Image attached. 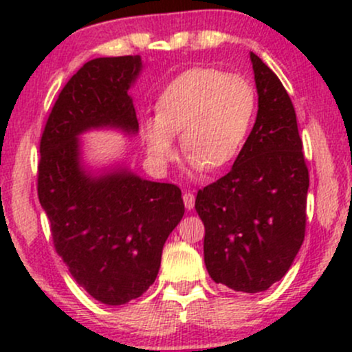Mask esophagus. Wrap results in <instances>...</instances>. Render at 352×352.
<instances>
[{"label": "esophagus", "mask_w": 352, "mask_h": 352, "mask_svg": "<svg viewBox=\"0 0 352 352\" xmlns=\"http://www.w3.org/2000/svg\"><path fill=\"white\" fill-rule=\"evenodd\" d=\"M184 204L188 210L193 208V205H195V195H193V192H185L184 193Z\"/></svg>", "instance_id": "esophagus-1"}]
</instances>
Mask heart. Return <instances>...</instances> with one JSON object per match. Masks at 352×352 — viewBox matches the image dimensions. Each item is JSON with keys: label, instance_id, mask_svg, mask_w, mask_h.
<instances>
[{"label": "heart", "instance_id": "b5f03b06", "mask_svg": "<svg viewBox=\"0 0 352 352\" xmlns=\"http://www.w3.org/2000/svg\"><path fill=\"white\" fill-rule=\"evenodd\" d=\"M254 89L238 74L195 67L170 80L155 102V117L140 127L148 159L165 167L175 159L173 135L197 168L227 165L240 151L254 114Z\"/></svg>", "mask_w": 352, "mask_h": 352}]
</instances>
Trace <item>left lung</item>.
Returning <instances> with one entry per match:
<instances>
[{"label": "left lung", "mask_w": 352, "mask_h": 352, "mask_svg": "<svg viewBox=\"0 0 352 352\" xmlns=\"http://www.w3.org/2000/svg\"><path fill=\"white\" fill-rule=\"evenodd\" d=\"M253 63L258 114L232 170L199 190L204 256L215 283L258 293L280 281L306 232L309 173L296 112L278 76Z\"/></svg>", "instance_id": "1"}]
</instances>
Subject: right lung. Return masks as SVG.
Returning a JSON list of instances; mask_svg holds the SVG:
<instances>
[{"mask_svg":"<svg viewBox=\"0 0 352 352\" xmlns=\"http://www.w3.org/2000/svg\"><path fill=\"white\" fill-rule=\"evenodd\" d=\"M139 56L84 64L59 92L39 142L38 197L51 223L56 253L94 300L119 306L155 281L165 240L184 217L173 184L127 170L92 179L79 165L78 135L91 127L137 132L129 87Z\"/></svg>","mask_w":352,"mask_h":352,"instance_id":"1","label":"right lung"}]
</instances>
